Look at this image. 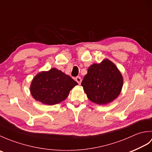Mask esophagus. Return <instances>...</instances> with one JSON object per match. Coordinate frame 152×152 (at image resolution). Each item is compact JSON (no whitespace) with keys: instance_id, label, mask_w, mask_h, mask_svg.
<instances>
[{"instance_id":"34e87169","label":"esophagus","mask_w":152,"mask_h":152,"mask_svg":"<svg viewBox=\"0 0 152 152\" xmlns=\"http://www.w3.org/2000/svg\"><path fill=\"white\" fill-rule=\"evenodd\" d=\"M75 80H76V81L78 82V84H80V83H81V82H82V78H81V77H80V76L76 77Z\"/></svg>"}]
</instances>
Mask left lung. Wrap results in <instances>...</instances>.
I'll return each instance as SVG.
<instances>
[{
  "instance_id": "8db88e82",
  "label": "left lung",
  "mask_w": 152,
  "mask_h": 152,
  "mask_svg": "<svg viewBox=\"0 0 152 152\" xmlns=\"http://www.w3.org/2000/svg\"><path fill=\"white\" fill-rule=\"evenodd\" d=\"M123 77L118 68L108 59L89 67L82 86L88 99L99 104H106L119 95L123 86Z\"/></svg>"
}]
</instances>
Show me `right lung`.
<instances>
[{
    "instance_id": "add662e5",
    "label": "right lung",
    "mask_w": 152,
    "mask_h": 152,
    "mask_svg": "<svg viewBox=\"0 0 152 152\" xmlns=\"http://www.w3.org/2000/svg\"><path fill=\"white\" fill-rule=\"evenodd\" d=\"M78 83L56 69L42 72L33 78L31 85L32 96L48 105L59 103L67 98L69 92Z\"/></svg>"
}]
</instances>
